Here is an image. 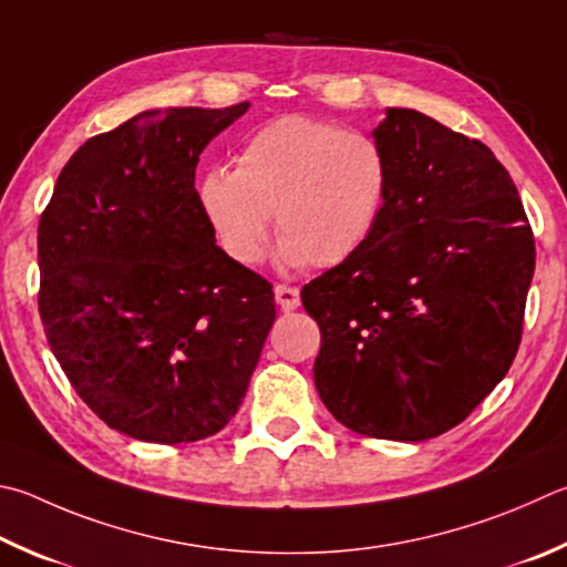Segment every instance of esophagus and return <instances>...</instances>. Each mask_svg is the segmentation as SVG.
Listing matches in <instances>:
<instances>
[{
    "label": "esophagus",
    "mask_w": 567,
    "mask_h": 567,
    "mask_svg": "<svg viewBox=\"0 0 567 567\" xmlns=\"http://www.w3.org/2000/svg\"><path fill=\"white\" fill-rule=\"evenodd\" d=\"M275 302L280 305L285 312L297 310V307H300V290H297V287H290V285H277L275 287Z\"/></svg>",
    "instance_id": "obj_1"
}]
</instances>
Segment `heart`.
Listing matches in <instances>:
<instances>
[{
    "label": "heart",
    "mask_w": 567,
    "mask_h": 567,
    "mask_svg": "<svg viewBox=\"0 0 567 567\" xmlns=\"http://www.w3.org/2000/svg\"><path fill=\"white\" fill-rule=\"evenodd\" d=\"M386 188L384 153L372 138L282 116L243 143L235 171L205 173L198 198L233 262H260L275 215L285 267H334L374 233Z\"/></svg>",
    "instance_id": "b5f03b06"
}]
</instances>
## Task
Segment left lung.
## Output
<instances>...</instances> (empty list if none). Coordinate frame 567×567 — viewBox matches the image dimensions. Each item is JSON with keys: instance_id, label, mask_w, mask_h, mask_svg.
<instances>
[{"instance_id": "obj_1", "label": "left lung", "mask_w": 567, "mask_h": 567, "mask_svg": "<svg viewBox=\"0 0 567 567\" xmlns=\"http://www.w3.org/2000/svg\"><path fill=\"white\" fill-rule=\"evenodd\" d=\"M389 188L374 233L302 287L322 332L315 386L347 429L426 441L516 359L535 270L516 185L488 146L414 109L374 128Z\"/></svg>"}]
</instances>
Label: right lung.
I'll use <instances>...</instances> for the list:
<instances>
[{
  "label": "right lung",
  "instance_id": "right-lung-1",
  "mask_svg": "<svg viewBox=\"0 0 567 567\" xmlns=\"http://www.w3.org/2000/svg\"><path fill=\"white\" fill-rule=\"evenodd\" d=\"M228 109L143 111L89 138L39 220V315L51 352L99 419L188 444L243 404L275 322L272 285L215 245L195 190Z\"/></svg>",
  "mask_w": 567,
  "mask_h": 567
}]
</instances>
